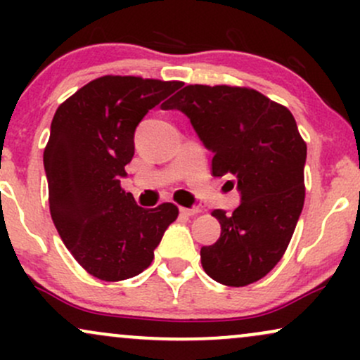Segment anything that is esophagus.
<instances>
[{
  "mask_svg": "<svg viewBox=\"0 0 360 360\" xmlns=\"http://www.w3.org/2000/svg\"><path fill=\"white\" fill-rule=\"evenodd\" d=\"M179 212L186 214V217H194V214H198L201 212L200 208H179Z\"/></svg>",
  "mask_w": 360,
  "mask_h": 360,
  "instance_id": "34e87169",
  "label": "esophagus"
}]
</instances>
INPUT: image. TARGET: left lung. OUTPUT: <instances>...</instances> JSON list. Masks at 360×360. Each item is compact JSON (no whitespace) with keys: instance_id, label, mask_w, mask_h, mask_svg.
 <instances>
[{"instance_id":"left-lung-1","label":"left lung","mask_w":360,"mask_h":360,"mask_svg":"<svg viewBox=\"0 0 360 360\" xmlns=\"http://www.w3.org/2000/svg\"><path fill=\"white\" fill-rule=\"evenodd\" d=\"M167 110L189 118L213 152L212 174H232L240 205L212 213L220 238L201 247L210 278L240 288L262 279L286 252L304 203L307 143L286 106L237 86L189 84Z\"/></svg>"}]
</instances>
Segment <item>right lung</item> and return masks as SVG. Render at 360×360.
Instances as JSON below:
<instances>
[{"label": "right lung", "instance_id": "obj_1", "mask_svg": "<svg viewBox=\"0 0 360 360\" xmlns=\"http://www.w3.org/2000/svg\"><path fill=\"white\" fill-rule=\"evenodd\" d=\"M181 86L103 76L77 89L53 115L44 150L49 206L64 245L94 278L123 281L146 271L179 214L172 203L142 208L120 179L134 157L135 128Z\"/></svg>", "mask_w": 360, "mask_h": 360}]
</instances>
